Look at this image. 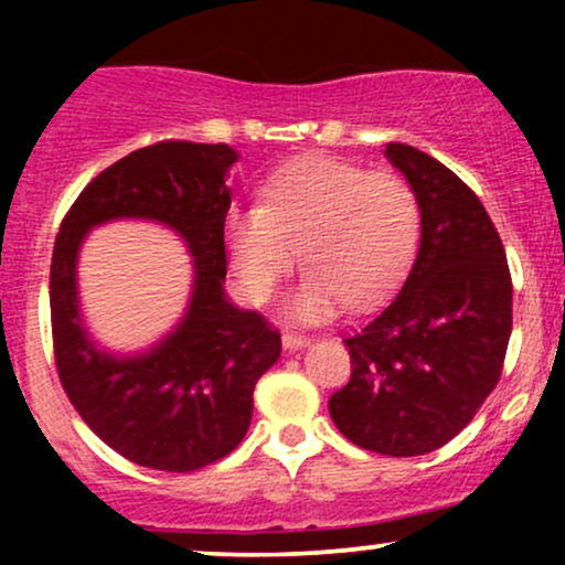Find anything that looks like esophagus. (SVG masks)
<instances>
[{
	"instance_id": "1",
	"label": "esophagus",
	"mask_w": 565,
	"mask_h": 565,
	"mask_svg": "<svg viewBox=\"0 0 565 565\" xmlns=\"http://www.w3.org/2000/svg\"><path fill=\"white\" fill-rule=\"evenodd\" d=\"M281 342H284V348L287 350H297V348H305L310 342V337H305V334H295V332H284L281 334Z\"/></svg>"
}]
</instances>
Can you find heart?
<instances>
[{
  "mask_svg": "<svg viewBox=\"0 0 565 565\" xmlns=\"http://www.w3.org/2000/svg\"><path fill=\"white\" fill-rule=\"evenodd\" d=\"M423 212L401 174L334 157L287 161L260 185L257 206L225 220L233 268L255 302H268L300 260L308 276L289 310L323 321L348 302L372 308L391 297L412 268Z\"/></svg>",
  "mask_w": 565,
  "mask_h": 565,
  "instance_id": "b5f03b06",
  "label": "heart"
}]
</instances>
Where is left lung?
<instances>
[{"label":"left lung","mask_w":565,"mask_h":565,"mask_svg":"<svg viewBox=\"0 0 565 565\" xmlns=\"http://www.w3.org/2000/svg\"><path fill=\"white\" fill-rule=\"evenodd\" d=\"M423 212L404 289L350 334V380L329 398L361 449L417 457L457 436L494 391L512 332V278L481 199L427 153L387 142Z\"/></svg>","instance_id":"1"}]
</instances>
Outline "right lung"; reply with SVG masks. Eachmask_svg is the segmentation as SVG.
<instances>
[{
    "label": "right lung",
    "mask_w": 565,
    "mask_h": 565,
    "mask_svg": "<svg viewBox=\"0 0 565 565\" xmlns=\"http://www.w3.org/2000/svg\"><path fill=\"white\" fill-rule=\"evenodd\" d=\"M238 153L223 142L161 140L103 170L71 204L50 265L57 377L89 430L129 462L191 472L242 444L257 380L281 355L268 319L223 295L225 172ZM116 216L159 218L186 238L198 281L186 319L164 343L116 360L88 342L75 302L83 233Z\"/></svg>",
    "instance_id": "right-lung-1"
}]
</instances>
